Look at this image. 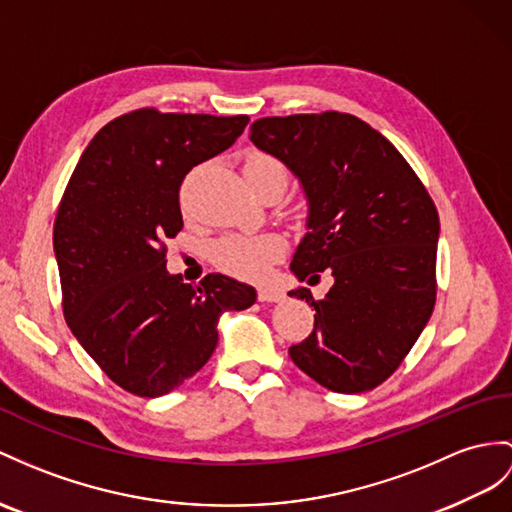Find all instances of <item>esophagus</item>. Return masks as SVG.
Returning a JSON list of instances; mask_svg holds the SVG:
<instances>
[{"label":"esophagus","mask_w":512,"mask_h":512,"mask_svg":"<svg viewBox=\"0 0 512 512\" xmlns=\"http://www.w3.org/2000/svg\"><path fill=\"white\" fill-rule=\"evenodd\" d=\"M284 295L278 289H258V299L260 302H280Z\"/></svg>","instance_id":"34e87169"}]
</instances>
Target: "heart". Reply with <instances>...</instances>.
Masks as SVG:
<instances>
[{
	"mask_svg": "<svg viewBox=\"0 0 512 512\" xmlns=\"http://www.w3.org/2000/svg\"><path fill=\"white\" fill-rule=\"evenodd\" d=\"M243 173L249 180H260L267 176H278L286 182V173L280 162L269 156L252 152L243 160ZM284 239L278 234H258V236H226L215 243L213 260L215 265L230 273L234 278L260 282L269 276L271 265L284 254Z\"/></svg>",
	"mask_w": 512,
	"mask_h": 512,
	"instance_id": "obj_1",
	"label": "heart"
}]
</instances>
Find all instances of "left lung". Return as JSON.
<instances>
[{
    "instance_id": "1",
    "label": "left lung",
    "mask_w": 512,
    "mask_h": 512,
    "mask_svg": "<svg viewBox=\"0 0 512 512\" xmlns=\"http://www.w3.org/2000/svg\"><path fill=\"white\" fill-rule=\"evenodd\" d=\"M249 139L304 186L308 232L293 256L299 280L332 271L315 330L293 363L334 393L376 389L402 365L436 302L439 213L395 145L347 112L265 117Z\"/></svg>"
}]
</instances>
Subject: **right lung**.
Wrapping results in <instances>:
<instances>
[{
  "label": "right lung",
  "mask_w": 512,
  "mask_h": 512,
  "mask_svg": "<svg viewBox=\"0 0 512 512\" xmlns=\"http://www.w3.org/2000/svg\"><path fill=\"white\" fill-rule=\"evenodd\" d=\"M247 115L139 108L99 130L73 169L54 221L62 313L123 391L158 397L202 369L226 310L256 302L252 286L208 273L199 286L167 271L182 230L180 184L239 139Z\"/></svg>",
  "instance_id": "1"
}]
</instances>
